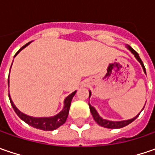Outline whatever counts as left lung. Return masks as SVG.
I'll use <instances>...</instances> for the list:
<instances>
[{"label":"left lung","instance_id":"left-lung-1","mask_svg":"<svg viewBox=\"0 0 155 155\" xmlns=\"http://www.w3.org/2000/svg\"><path fill=\"white\" fill-rule=\"evenodd\" d=\"M127 48H128L129 51H131V53L132 54H134V58L137 59V61L140 63V65H141V67L143 69V71H144V73L146 74V69L144 67V64H143V63L141 61V59H140V58L139 57V54L136 52V51H134L133 48H131L129 45H127ZM91 97V91H89V98ZM89 106H90V110H91V115H92L93 118H94V120L97 122V123L100 125V126H102V127H104V128H123V127H125V126H127L128 125L129 123H131L132 122H134V120L139 116L140 115V113L142 111V110L144 109V107H143V109L140 110V112L137 115V116H135L134 117H133L132 119H128V120H124V121H110V120H107V119H104L102 116H100V115L98 114V112L97 111V110L91 106V104H89Z\"/></svg>","mask_w":155,"mask_h":155}]
</instances>
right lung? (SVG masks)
<instances>
[{
    "mask_svg": "<svg viewBox=\"0 0 155 155\" xmlns=\"http://www.w3.org/2000/svg\"><path fill=\"white\" fill-rule=\"evenodd\" d=\"M30 43L31 42H29V43L26 44L24 46H22L21 49L16 52V54H15L14 58H15V56L21 50H23L25 47H27V45H29ZM12 64H13V63H12ZM10 69H11V67H10ZM76 92H77V91H75L74 92L70 94L68 97H65V99L64 100V108H63V110L59 113H58L55 116H49V117H33V116H28V115L24 114V113H22L21 111H20V110L17 109V107L15 105L13 100H12L11 97H10V94H8V97L13 109L15 111V113L17 114V116H19L22 121H24L28 125L32 126L33 128L41 129V130H45V131H51V130H54V129H57L58 128H59L61 125H63L64 122H66V119H67V116H68L69 114V110H70V107H71V100L73 98V97H74Z\"/></svg>",
    "mask_w": 155,
    "mask_h": 155,
    "instance_id": "add662e5",
    "label": "right lung"
}]
</instances>
